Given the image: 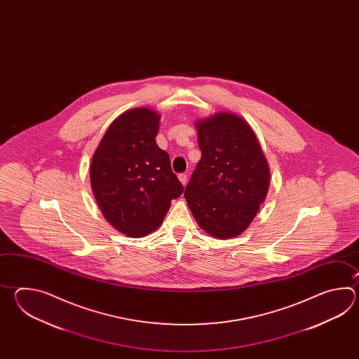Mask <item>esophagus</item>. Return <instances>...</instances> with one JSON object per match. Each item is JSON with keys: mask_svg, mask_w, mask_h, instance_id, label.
Segmentation results:
<instances>
[{"mask_svg": "<svg viewBox=\"0 0 359 359\" xmlns=\"http://www.w3.org/2000/svg\"><path fill=\"white\" fill-rule=\"evenodd\" d=\"M178 180H180V182L182 183L183 186H186V183H187V175H184V173L180 175Z\"/></svg>", "mask_w": 359, "mask_h": 359, "instance_id": "obj_1", "label": "esophagus"}]
</instances>
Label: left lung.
I'll use <instances>...</instances> for the list:
<instances>
[{
  "label": "left lung",
  "mask_w": 359,
  "mask_h": 359,
  "mask_svg": "<svg viewBox=\"0 0 359 359\" xmlns=\"http://www.w3.org/2000/svg\"><path fill=\"white\" fill-rule=\"evenodd\" d=\"M201 159L184 198L198 226L215 238L241 235L267 196L269 167L240 115L219 111L196 122Z\"/></svg>",
  "instance_id": "1"
}]
</instances>
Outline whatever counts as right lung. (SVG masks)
Wrapping results in <instances>:
<instances>
[{"mask_svg": "<svg viewBox=\"0 0 359 359\" xmlns=\"http://www.w3.org/2000/svg\"><path fill=\"white\" fill-rule=\"evenodd\" d=\"M161 115L135 107L109 126L93 154L92 192L102 215L116 231L144 237L161 227L170 201L183 186L167 151L156 145Z\"/></svg>", "mask_w": 359, "mask_h": 359, "instance_id": "right-lung-1", "label": "right lung"}]
</instances>
